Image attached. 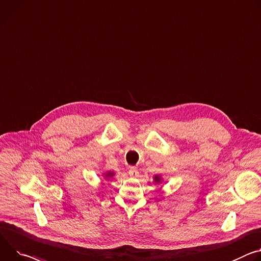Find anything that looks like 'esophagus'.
<instances>
[{
	"mask_svg": "<svg viewBox=\"0 0 261 261\" xmlns=\"http://www.w3.org/2000/svg\"><path fill=\"white\" fill-rule=\"evenodd\" d=\"M138 175H139V173L135 168H130V170H129V176L130 177L136 178V177H138Z\"/></svg>",
	"mask_w": 261,
	"mask_h": 261,
	"instance_id": "esophagus-1",
	"label": "esophagus"
}]
</instances>
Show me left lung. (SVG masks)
I'll list each match as a JSON object with an SVG mask.
<instances>
[{
  "label": "left lung",
  "mask_w": 261,
  "mask_h": 261,
  "mask_svg": "<svg viewBox=\"0 0 261 261\" xmlns=\"http://www.w3.org/2000/svg\"><path fill=\"white\" fill-rule=\"evenodd\" d=\"M153 181L156 183V184H159L163 181V178L161 177V175H155L153 176Z\"/></svg>",
  "instance_id": "left-lung-1"
}]
</instances>
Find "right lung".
<instances>
[{
    "instance_id": "add662e5",
    "label": "right lung",
    "mask_w": 261,
    "mask_h": 261,
    "mask_svg": "<svg viewBox=\"0 0 261 261\" xmlns=\"http://www.w3.org/2000/svg\"><path fill=\"white\" fill-rule=\"evenodd\" d=\"M102 176H103L105 179H110V178H112V177L115 176V173H114V172H111V171H108V172L103 173Z\"/></svg>"
}]
</instances>
